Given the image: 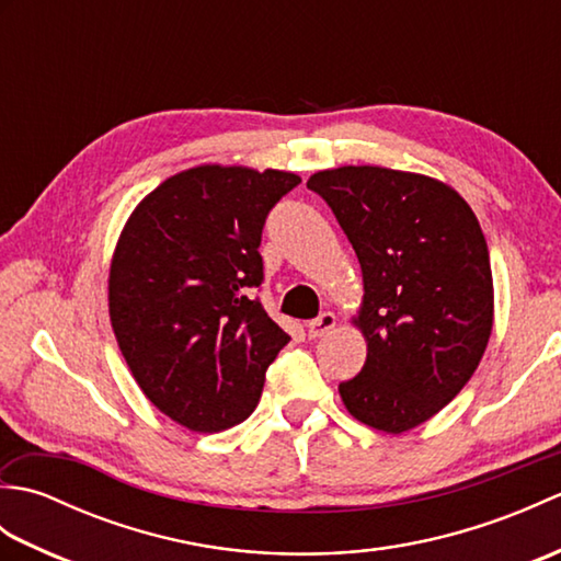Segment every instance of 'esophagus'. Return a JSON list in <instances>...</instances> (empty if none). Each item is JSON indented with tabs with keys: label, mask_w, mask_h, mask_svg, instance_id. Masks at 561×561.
I'll return each instance as SVG.
<instances>
[{
	"label": "esophagus",
	"mask_w": 561,
	"mask_h": 561,
	"mask_svg": "<svg viewBox=\"0 0 561 561\" xmlns=\"http://www.w3.org/2000/svg\"><path fill=\"white\" fill-rule=\"evenodd\" d=\"M335 323H337V318H335V313H330V311H325V313H320L318 318H313V320H308L306 323V330H308V337L311 340H316V337H323L325 332H330L332 328H335Z\"/></svg>",
	"instance_id": "obj_1"
}]
</instances>
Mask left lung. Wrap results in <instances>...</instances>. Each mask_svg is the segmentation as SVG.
<instances>
[{
	"label": "left lung",
	"instance_id": "8db88e82",
	"mask_svg": "<svg viewBox=\"0 0 561 561\" xmlns=\"http://www.w3.org/2000/svg\"><path fill=\"white\" fill-rule=\"evenodd\" d=\"M359 257L366 364L340 383L344 408L402 434L458 396L492 335L490 250L468 202L434 178L342 165L306 183Z\"/></svg>",
	"mask_w": 561,
	"mask_h": 561
}]
</instances>
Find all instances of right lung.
Returning a JSON list of instances; mask_svg holds the SVG:
<instances>
[{"mask_svg": "<svg viewBox=\"0 0 561 561\" xmlns=\"http://www.w3.org/2000/svg\"><path fill=\"white\" fill-rule=\"evenodd\" d=\"M284 171L199 165L141 199L117 241L111 323L145 396L193 432H224L257 408L270 364L291 337L253 296L260 241Z\"/></svg>", "mask_w": 561, "mask_h": 561, "instance_id": "obj_1", "label": "right lung"}]
</instances>
